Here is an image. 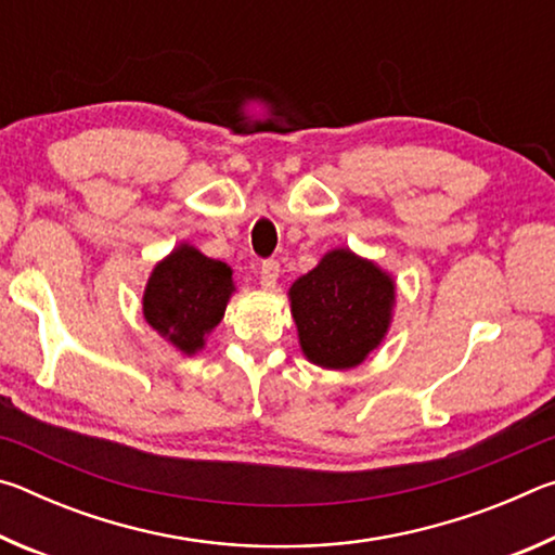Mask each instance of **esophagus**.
<instances>
[{"mask_svg": "<svg viewBox=\"0 0 555 555\" xmlns=\"http://www.w3.org/2000/svg\"><path fill=\"white\" fill-rule=\"evenodd\" d=\"M279 271H281V264L276 259H267L264 264H261V269H259V284H261V288H267V291H271L276 286V281H279Z\"/></svg>", "mask_w": 555, "mask_h": 555, "instance_id": "34e87169", "label": "esophagus"}]
</instances>
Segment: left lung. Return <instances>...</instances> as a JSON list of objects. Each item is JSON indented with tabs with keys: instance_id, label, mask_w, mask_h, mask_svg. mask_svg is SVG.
I'll list each match as a JSON object with an SVG mask.
<instances>
[{
	"instance_id": "obj_1",
	"label": "left lung",
	"mask_w": 555,
	"mask_h": 555,
	"mask_svg": "<svg viewBox=\"0 0 555 555\" xmlns=\"http://www.w3.org/2000/svg\"><path fill=\"white\" fill-rule=\"evenodd\" d=\"M298 345L323 370H352L384 343L397 281L377 261L337 247L288 288Z\"/></svg>"
}]
</instances>
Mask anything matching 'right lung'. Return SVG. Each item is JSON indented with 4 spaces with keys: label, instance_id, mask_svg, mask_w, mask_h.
<instances>
[{
    "label": "right lung",
    "instance_id": "right-lung-1",
    "mask_svg": "<svg viewBox=\"0 0 555 555\" xmlns=\"http://www.w3.org/2000/svg\"><path fill=\"white\" fill-rule=\"evenodd\" d=\"M232 269L181 242L152 269L144 288V321L191 357L205 347L234 294Z\"/></svg>",
    "mask_w": 555,
    "mask_h": 555
}]
</instances>
